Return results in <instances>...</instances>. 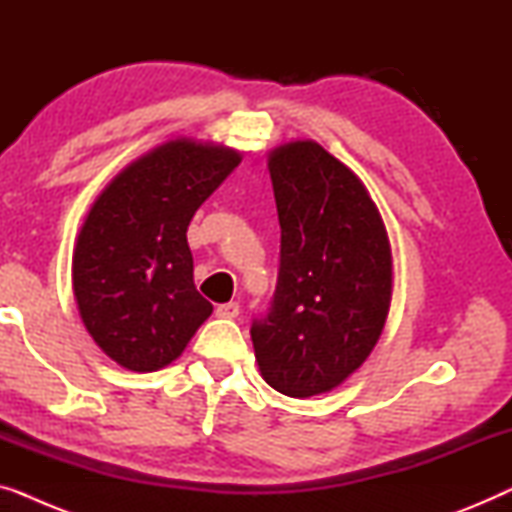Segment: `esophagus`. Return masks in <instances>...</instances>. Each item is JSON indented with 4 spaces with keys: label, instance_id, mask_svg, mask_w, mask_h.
Wrapping results in <instances>:
<instances>
[{
    "label": "esophagus",
    "instance_id": "34e87169",
    "mask_svg": "<svg viewBox=\"0 0 512 512\" xmlns=\"http://www.w3.org/2000/svg\"><path fill=\"white\" fill-rule=\"evenodd\" d=\"M237 314H240V305L237 303H223L216 307V317L221 319H235Z\"/></svg>",
    "mask_w": 512,
    "mask_h": 512
}]
</instances>
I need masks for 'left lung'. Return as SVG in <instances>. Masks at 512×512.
<instances>
[{
	"label": "left lung",
	"mask_w": 512,
	"mask_h": 512,
	"mask_svg": "<svg viewBox=\"0 0 512 512\" xmlns=\"http://www.w3.org/2000/svg\"><path fill=\"white\" fill-rule=\"evenodd\" d=\"M282 249L268 314L251 340L279 394H326L363 366L391 303V244L363 181L312 139L268 158Z\"/></svg>",
	"instance_id": "obj_1"
}]
</instances>
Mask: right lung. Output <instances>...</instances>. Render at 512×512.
I'll return each instance as SVG.
<instances>
[{
	"instance_id": "right-lung-1",
	"label": "right lung",
	"mask_w": 512,
	"mask_h": 512,
	"mask_svg": "<svg viewBox=\"0 0 512 512\" xmlns=\"http://www.w3.org/2000/svg\"><path fill=\"white\" fill-rule=\"evenodd\" d=\"M240 160L228 146L172 139L97 195L76 237L72 286L83 326L118 366L165 368L212 314L193 284L186 230Z\"/></svg>"
}]
</instances>
